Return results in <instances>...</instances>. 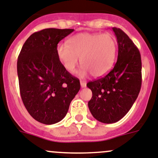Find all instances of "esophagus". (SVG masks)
<instances>
[{"instance_id": "1", "label": "esophagus", "mask_w": 158, "mask_h": 158, "mask_svg": "<svg viewBox=\"0 0 158 158\" xmlns=\"http://www.w3.org/2000/svg\"><path fill=\"white\" fill-rule=\"evenodd\" d=\"M80 82L81 88H85V87H86V81H81Z\"/></svg>"}]
</instances>
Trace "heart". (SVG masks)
<instances>
[{
	"instance_id": "1",
	"label": "heart",
	"mask_w": 158,
	"mask_h": 158,
	"mask_svg": "<svg viewBox=\"0 0 158 158\" xmlns=\"http://www.w3.org/2000/svg\"><path fill=\"white\" fill-rule=\"evenodd\" d=\"M117 42L110 34L80 33L68 40V44L60 43L56 47V56L63 67L73 73L80 62L78 74L83 77L89 73L95 77L105 75L115 62Z\"/></svg>"
}]
</instances>
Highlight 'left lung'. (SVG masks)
<instances>
[{"instance_id":"8db88e82","label":"left lung","mask_w":158,"mask_h":158,"mask_svg":"<svg viewBox=\"0 0 158 158\" xmlns=\"http://www.w3.org/2000/svg\"><path fill=\"white\" fill-rule=\"evenodd\" d=\"M118 44V60L102 77L89 81L91 114L105 124L124 118L136 100L142 85V62L138 48L123 30L113 27Z\"/></svg>"}]
</instances>
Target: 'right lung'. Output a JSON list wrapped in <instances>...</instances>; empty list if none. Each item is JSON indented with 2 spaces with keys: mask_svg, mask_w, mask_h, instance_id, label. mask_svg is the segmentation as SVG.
<instances>
[{
  "mask_svg": "<svg viewBox=\"0 0 158 158\" xmlns=\"http://www.w3.org/2000/svg\"><path fill=\"white\" fill-rule=\"evenodd\" d=\"M73 29L48 28L26 40L17 61L20 95L36 121L52 124L64 118L81 89L80 81L59 61L56 47Z\"/></svg>",
  "mask_w": 158,
  "mask_h": 158,
  "instance_id": "right-lung-1",
  "label": "right lung"
}]
</instances>
